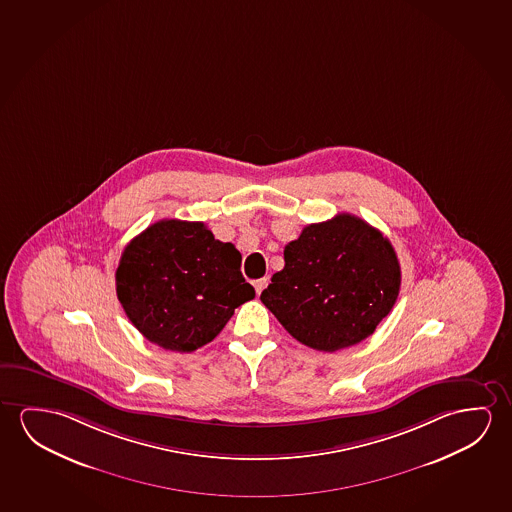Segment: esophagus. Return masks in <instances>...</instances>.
<instances>
[{
    "instance_id": "esophagus-1",
    "label": "esophagus",
    "mask_w": 512,
    "mask_h": 512,
    "mask_svg": "<svg viewBox=\"0 0 512 512\" xmlns=\"http://www.w3.org/2000/svg\"><path fill=\"white\" fill-rule=\"evenodd\" d=\"M268 278L264 276V278H259V280H253V287H255V292L260 294V292L264 291L266 287H268Z\"/></svg>"
}]
</instances>
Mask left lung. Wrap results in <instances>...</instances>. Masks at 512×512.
<instances>
[{"mask_svg": "<svg viewBox=\"0 0 512 512\" xmlns=\"http://www.w3.org/2000/svg\"><path fill=\"white\" fill-rule=\"evenodd\" d=\"M260 301L301 344L333 353L374 333L401 289L394 246L353 214L303 228Z\"/></svg>", "mask_w": 512, "mask_h": 512, "instance_id": "obj_1", "label": "left lung"}]
</instances>
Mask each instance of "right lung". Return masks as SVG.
I'll return each mask as SVG.
<instances>
[{"label":"right lung","mask_w":512,"mask_h":512,"mask_svg":"<svg viewBox=\"0 0 512 512\" xmlns=\"http://www.w3.org/2000/svg\"><path fill=\"white\" fill-rule=\"evenodd\" d=\"M117 296L152 344L191 353L220 333L234 310L255 298L241 253L214 239L202 221L161 220L124 248Z\"/></svg>","instance_id":"1"}]
</instances>
